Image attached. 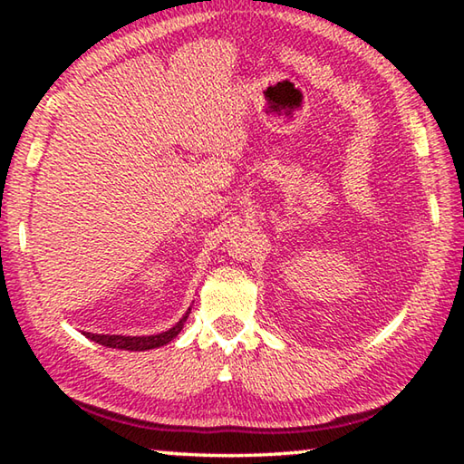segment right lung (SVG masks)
I'll return each instance as SVG.
<instances>
[{
	"mask_svg": "<svg viewBox=\"0 0 464 464\" xmlns=\"http://www.w3.org/2000/svg\"><path fill=\"white\" fill-rule=\"evenodd\" d=\"M190 313V309H188ZM186 315L178 321V324L168 329V332L157 334V335H102V334H85V337H90L96 343L106 345V348H116V350H130V352H143V350H153L160 348V345L169 343L174 337L182 332V327L188 319Z\"/></svg>",
	"mask_w": 464,
	"mask_h": 464,
	"instance_id": "obj_1",
	"label": "right lung"
}]
</instances>
